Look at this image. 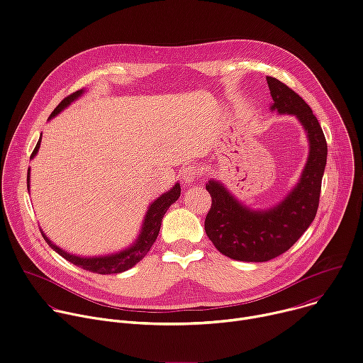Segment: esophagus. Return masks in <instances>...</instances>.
Masks as SVG:
<instances>
[{
    "label": "esophagus",
    "instance_id": "obj_1",
    "mask_svg": "<svg viewBox=\"0 0 363 363\" xmlns=\"http://www.w3.org/2000/svg\"><path fill=\"white\" fill-rule=\"evenodd\" d=\"M201 177H203L201 171L194 168V167H188V168H185V169L182 171V179H184L185 182H192V181H195V179H200Z\"/></svg>",
    "mask_w": 363,
    "mask_h": 363
}]
</instances>
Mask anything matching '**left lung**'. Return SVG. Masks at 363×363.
Masks as SVG:
<instances>
[{
    "mask_svg": "<svg viewBox=\"0 0 363 363\" xmlns=\"http://www.w3.org/2000/svg\"><path fill=\"white\" fill-rule=\"evenodd\" d=\"M267 81L274 98L271 108L294 114L301 121L310 140V155L300 182L281 204L267 211L246 208L217 181L206 185L211 195L206 233L220 253L242 262L278 257L304 235L318 210L327 160V142L308 104L279 79L267 77Z\"/></svg>",
    "mask_w": 363,
    "mask_h": 363,
    "instance_id": "left-lung-1",
    "label": "left lung"
}]
</instances>
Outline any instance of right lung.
I'll return each mask as SVG.
<instances>
[{
	"mask_svg": "<svg viewBox=\"0 0 363 363\" xmlns=\"http://www.w3.org/2000/svg\"><path fill=\"white\" fill-rule=\"evenodd\" d=\"M82 92L84 91L79 89V91L72 92L67 98H63V100L59 103V106L50 114V118L55 117L57 113H60L65 107H68L74 100H77V98ZM40 140H42V136H40ZM40 140L38 142L35 150H33V153L30 156L31 159L35 157V155L38 153V150L40 147ZM28 181H30V169H28V174H27V184H28ZM179 195H181V186H179V184H177L171 191L164 192L163 195L159 196V199L155 203H152L149 210H147V214L145 217V223H143L142 232L139 235L138 242L131 247H128V249H125V250H123L120 253H116V255L103 256V257H81V256H75V255L67 253L65 250H62L60 247H57L56 245H53L46 238V235L42 232V230H40V232H42L43 239L48 242V245L55 252H57L62 257H65L68 262L74 263V265H77V267H79V268H82L85 271L94 272V274H100V275L120 274V272H124V271H127L130 268H133L138 262H140L147 255V252L150 250L152 245L157 239L159 230H160V223H162V218H163L164 213H167V210L171 207V204H174L179 199Z\"/></svg>",
	"mask_w": 363,
	"mask_h": 363,
	"instance_id": "add662e5",
	"label": "right lung"
}]
</instances>
